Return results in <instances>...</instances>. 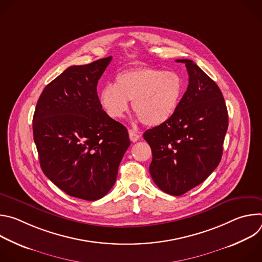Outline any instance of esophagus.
<instances>
[{"instance_id":"obj_1","label":"esophagus","mask_w":262,"mask_h":262,"mask_svg":"<svg viewBox=\"0 0 262 262\" xmlns=\"http://www.w3.org/2000/svg\"><path fill=\"white\" fill-rule=\"evenodd\" d=\"M128 135H129V139H130V141L132 142H137L139 139H140V135L137 133V132H135V130H133V129H129L128 130Z\"/></svg>"}]
</instances>
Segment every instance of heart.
I'll return each mask as SVG.
<instances>
[{
	"label": "heart",
	"instance_id": "obj_1",
	"mask_svg": "<svg viewBox=\"0 0 262 262\" xmlns=\"http://www.w3.org/2000/svg\"><path fill=\"white\" fill-rule=\"evenodd\" d=\"M183 94V81L175 71L149 66H136L119 72L115 85L107 84L99 92V100L114 119L121 118L128 100L138 118L148 126L169 120L176 112Z\"/></svg>",
	"mask_w": 262,
	"mask_h": 262
}]
</instances>
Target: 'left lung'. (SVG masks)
Wrapping results in <instances>:
<instances>
[{"instance_id":"1","label":"left lung","mask_w":262,"mask_h":262,"mask_svg":"<svg viewBox=\"0 0 262 262\" xmlns=\"http://www.w3.org/2000/svg\"><path fill=\"white\" fill-rule=\"evenodd\" d=\"M189 85L173 116L147 129L152 151L149 172L159 188L181 196L203 182L217 167L228 128V112L217 85L192 60L179 59Z\"/></svg>"}]
</instances>
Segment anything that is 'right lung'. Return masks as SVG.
<instances>
[{
	"label": "right lung",
	"mask_w": 262,
	"mask_h": 262,
	"mask_svg": "<svg viewBox=\"0 0 262 262\" xmlns=\"http://www.w3.org/2000/svg\"><path fill=\"white\" fill-rule=\"evenodd\" d=\"M112 57L64 70L42 91L33 136L46 176L67 195L102 198L130 145L125 126L102 110L97 83Z\"/></svg>",
	"instance_id": "1"
}]
</instances>
